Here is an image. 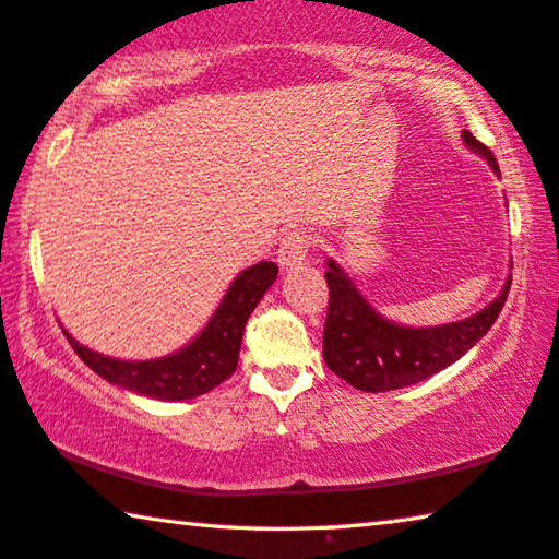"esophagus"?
<instances>
[{"mask_svg": "<svg viewBox=\"0 0 559 559\" xmlns=\"http://www.w3.org/2000/svg\"><path fill=\"white\" fill-rule=\"evenodd\" d=\"M312 247V234L305 231V229H289L285 231V237L280 241V249H277V262L282 270H289V266L299 264L310 252Z\"/></svg>", "mask_w": 559, "mask_h": 559, "instance_id": "34e87169", "label": "esophagus"}]
</instances>
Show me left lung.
<instances>
[{
  "label": "left lung",
  "mask_w": 559,
  "mask_h": 559,
  "mask_svg": "<svg viewBox=\"0 0 559 559\" xmlns=\"http://www.w3.org/2000/svg\"><path fill=\"white\" fill-rule=\"evenodd\" d=\"M464 141L499 174L495 153L487 145L476 141L468 131H464ZM328 266L325 282L330 299L322 355L335 376L366 393L420 383L456 362L495 325L512 285V280H507L504 293L468 320L439 328H401L380 318L335 262H328Z\"/></svg>",
  "instance_id": "1"
}]
</instances>
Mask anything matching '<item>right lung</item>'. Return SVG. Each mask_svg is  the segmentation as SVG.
Listing matches in <instances>:
<instances>
[{"label":"right lung","instance_id":"obj_1","mask_svg":"<svg viewBox=\"0 0 559 559\" xmlns=\"http://www.w3.org/2000/svg\"><path fill=\"white\" fill-rule=\"evenodd\" d=\"M277 272L280 270L274 262H260L241 272L234 280L229 293L224 295L219 310L201 330V335L168 358L141 362L116 360L87 350L68 333L64 337L70 340L78 358L110 383L158 401L197 399V395L209 393L212 388L224 383L237 370L241 335H245L249 314L272 282L277 280Z\"/></svg>","mask_w":559,"mask_h":559}]
</instances>
